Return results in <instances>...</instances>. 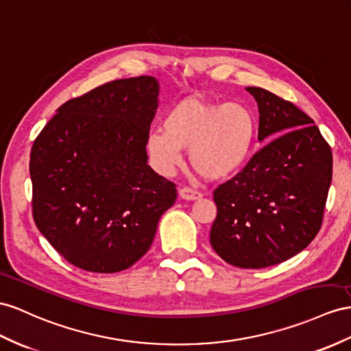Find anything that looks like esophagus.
I'll return each instance as SVG.
<instances>
[{
  "instance_id": "esophagus-1",
  "label": "esophagus",
  "mask_w": 351,
  "mask_h": 351,
  "mask_svg": "<svg viewBox=\"0 0 351 351\" xmlns=\"http://www.w3.org/2000/svg\"><path fill=\"white\" fill-rule=\"evenodd\" d=\"M179 197H181V199H184V200L193 202V200L202 199V193L195 191V190H191V188L184 186V188H181V190H179Z\"/></svg>"
}]
</instances>
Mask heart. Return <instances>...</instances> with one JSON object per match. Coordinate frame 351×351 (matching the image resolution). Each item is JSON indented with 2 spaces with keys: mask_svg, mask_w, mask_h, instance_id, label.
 Masks as SVG:
<instances>
[{
  "mask_svg": "<svg viewBox=\"0 0 351 351\" xmlns=\"http://www.w3.org/2000/svg\"><path fill=\"white\" fill-rule=\"evenodd\" d=\"M163 130L147 138V154L157 172L173 175L188 149L190 165L209 181L234 175L246 163L256 138V119L243 104L185 97L167 111Z\"/></svg>",
  "mask_w": 351,
  "mask_h": 351,
  "instance_id": "heart-1",
  "label": "heart"
}]
</instances>
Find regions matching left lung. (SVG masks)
Listing matches in <instances>:
<instances>
[{"label":"left lung","mask_w":351,"mask_h":351,"mask_svg":"<svg viewBox=\"0 0 351 351\" xmlns=\"http://www.w3.org/2000/svg\"><path fill=\"white\" fill-rule=\"evenodd\" d=\"M267 142L240 173L213 191L210 245L223 261L265 268L300 254L317 236L332 181V152L317 125L293 104L246 87Z\"/></svg>","instance_id":"obj_1"}]
</instances>
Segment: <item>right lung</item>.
I'll return each instance as SVG.
<instances>
[{
  "mask_svg": "<svg viewBox=\"0 0 351 351\" xmlns=\"http://www.w3.org/2000/svg\"><path fill=\"white\" fill-rule=\"evenodd\" d=\"M154 77L115 80L58 108L35 139L32 215L68 263L117 273L148 252L175 184L148 166L158 106Z\"/></svg>",
  "mask_w": 351,
  "mask_h": 351,
  "instance_id": "1",
  "label": "right lung"
}]
</instances>
